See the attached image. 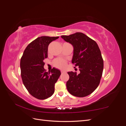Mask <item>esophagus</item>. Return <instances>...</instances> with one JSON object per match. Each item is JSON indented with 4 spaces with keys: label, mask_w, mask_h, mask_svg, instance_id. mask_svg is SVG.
Instances as JSON below:
<instances>
[{
    "label": "esophagus",
    "mask_w": 126,
    "mask_h": 126,
    "mask_svg": "<svg viewBox=\"0 0 126 126\" xmlns=\"http://www.w3.org/2000/svg\"><path fill=\"white\" fill-rule=\"evenodd\" d=\"M60 71H61V73H62V74H63V73H64V72H66V71H64V70H61Z\"/></svg>",
    "instance_id": "esophagus-1"
}]
</instances>
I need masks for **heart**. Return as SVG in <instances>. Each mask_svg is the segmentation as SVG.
I'll return each mask as SVG.
<instances>
[{
	"instance_id": "b5f03b06",
	"label": "heart",
	"mask_w": 126,
	"mask_h": 126,
	"mask_svg": "<svg viewBox=\"0 0 126 126\" xmlns=\"http://www.w3.org/2000/svg\"><path fill=\"white\" fill-rule=\"evenodd\" d=\"M54 66L60 69H63L67 65L66 60L62 59H56L53 62Z\"/></svg>"
}]
</instances>
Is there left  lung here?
Listing matches in <instances>:
<instances>
[{"instance_id": "1", "label": "left lung", "mask_w": 126, "mask_h": 126, "mask_svg": "<svg viewBox=\"0 0 126 126\" xmlns=\"http://www.w3.org/2000/svg\"><path fill=\"white\" fill-rule=\"evenodd\" d=\"M61 37L74 47L72 63L79 66L80 74L68 72L69 79L66 83L69 93L83 97L91 94L99 85L104 69L101 51L94 40L82 32Z\"/></svg>"}]
</instances>
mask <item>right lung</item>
Returning a JSON list of instances; mask_svg holds the SVG:
<instances>
[{"instance_id": "1", "label": "right lung", "mask_w": 126, "mask_h": 126, "mask_svg": "<svg viewBox=\"0 0 126 126\" xmlns=\"http://www.w3.org/2000/svg\"><path fill=\"white\" fill-rule=\"evenodd\" d=\"M59 37L41 36L30 43L20 60L21 76L27 90L33 97L40 100L50 97L54 93L55 83L60 71L53 68L46 72L44 60L48 57V47Z\"/></svg>"}]
</instances>
